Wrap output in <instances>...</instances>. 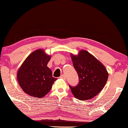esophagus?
<instances>
[{"label": "esophagus", "instance_id": "esophagus-1", "mask_svg": "<svg viewBox=\"0 0 128 128\" xmlns=\"http://www.w3.org/2000/svg\"><path fill=\"white\" fill-rule=\"evenodd\" d=\"M60 79H64V80L66 79V77L65 76V75H64V74L61 75V76L60 77Z\"/></svg>", "mask_w": 128, "mask_h": 128}]
</instances>
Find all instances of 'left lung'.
<instances>
[{"label": "left lung", "instance_id": "1", "mask_svg": "<svg viewBox=\"0 0 128 128\" xmlns=\"http://www.w3.org/2000/svg\"><path fill=\"white\" fill-rule=\"evenodd\" d=\"M72 62L79 78L76 86L69 85L74 97L81 101L90 100L104 88L108 73L105 66L85 50L78 55L71 54Z\"/></svg>", "mask_w": 128, "mask_h": 128}]
</instances>
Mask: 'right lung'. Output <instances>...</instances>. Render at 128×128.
Instances as JSON below:
<instances>
[{
	"label": "right lung",
	"instance_id": "right-lung-1",
	"mask_svg": "<svg viewBox=\"0 0 128 128\" xmlns=\"http://www.w3.org/2000/svg\"><path fill=\"white\" fill-rule=\"evenodd\" d=\"M50 59L43 49L30 54L17 72V80L27 94L36 98H43L52 88L56 78L52 77V71L47 64Z\"/></svg>",
	"mask_w": 128,
	"mask_h": 128
}]
</instances>
